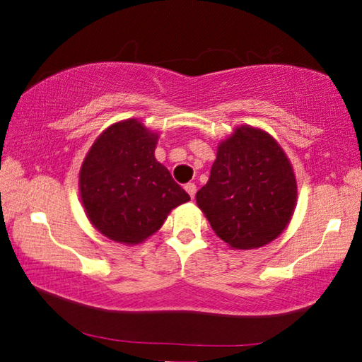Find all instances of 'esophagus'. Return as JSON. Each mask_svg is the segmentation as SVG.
Wrapping results in <instances>:
<instances>
[{
  "label": "esophagus",
  "mask_w": 362,
  "mask_h": 362,
  "mask_svg": "<svg viewBox=\"0 0 362 362\" xmlns=\"http://www.w3.org/2000/svg\"><path fill=\"white\" fill-rule=\"evenodd\" d=\"M185 189H186V192L191 195V197L194 199V195H195V192H197V186L194 185V182H187V185L185 186Z\"/></svg>",
  "instance_id": "obj_1"
}]
</instances>
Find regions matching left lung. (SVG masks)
<instances>
[{
    "label": "left lung",
    "instance_id": "1",
    "mask_svg": "<svg viewBox=\"0 0 362 362\" xmlns=\"http://www.w3.org/2000/svg\"><path fill=\"white\" fill-rule=\"evenodd\" d=\"M296 197L286 154L269 133L248 125L219 144L210 180L195 195L214 233L237 250L259 248L280 235Z\"/></svg>",
    "mask_w": 362,
    "mask_h": 362
}]
</instances>
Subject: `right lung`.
Segmentation results:
<instances>
[{"label": "right lung", "instance_id": "add662e5", "mask_svg": "<svg viewBox=\"0 0 362 362\" xmlns=\"http://www.w3.org/2000/svg\"><path fill=\"white\" fill-rule=\"evenodd\" d=\"M156 133L141 122L125 120L101 133L82 163L79 189L87 216L114 242H143L175 206L191 200L156 160Z\"/></svg>", "mask_w": 362, "mask_h": 362}]
</instances>
